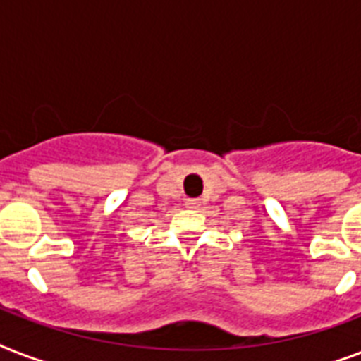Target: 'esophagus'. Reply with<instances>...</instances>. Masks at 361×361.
<instances>
[{
    "label": "esophagus",
    "instance_id": "esophagus-1",
    "mask_svg": "<svg viewBox=\"0 0 361 361\" xmlns=\"http://www.w3.org/2000/svg\"><path fill=\"white\" fill-rule=\"evenodd\" d=\"M198 204H200V202H198L197 198H187V200H185V206H187V208H189V209L198 208Z\"/></svg>",
    "mask_w": 361,
    "mask_h": 361
}]
</instances>
